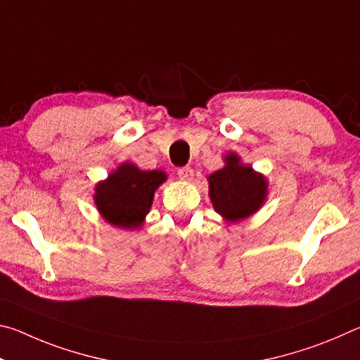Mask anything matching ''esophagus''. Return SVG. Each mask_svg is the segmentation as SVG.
I'll return each instance as SVG.
<instances>
[{"label":"esophagus","instance_id":"esophagus-1","mask_svg":"<svg viewBox=\"0 0 360 360\" xmlns=\"http://www.w3.org/2000/svg\"><path fill=\"white\" fill-rule=\"evenodd\" d=\"M178 174L181 179L191 181L193 178V169L191 167H182V168H178Z\"/></svg>","mask_w":360,"mask_h":360}]
</instances>
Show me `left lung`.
<instances>
[{
	"label": "left lung",
	"mask_w": 360,
	"mask_h": 360,
	"mask_svg": "<svg viewBox=\"0 0 360 360\" xmlns=\"http://www.w3.org/2000/svg\"><path fill=\"white\" fill-rule=\"evenodd\" d=\"M227 165L212 173L210 197L214 210L229 221H240L260 208L266 195V182L249 165H241L240 158L229 154Z\"/></svg>",
	"instance_id": "left-lung-1"
}]
</instances>
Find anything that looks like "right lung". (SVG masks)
Returning <instances> with one entry per match:
<instances>
[{"instance_id":"1","label":"right lung","mask_w":360,"mask_h":360,"mask_svg":"<svg viewBox=\"0 0 360 360\" xmlns=\"http://www.w3.org/2000/svg\"><path fill=\"white\" fill-rule=\"evenodd\" d=\"M165 179L163 172H143L131 163H124L96 186V208L115 227L136 229L149 212L155 188Z\"/></svg>"}]
</instances>
